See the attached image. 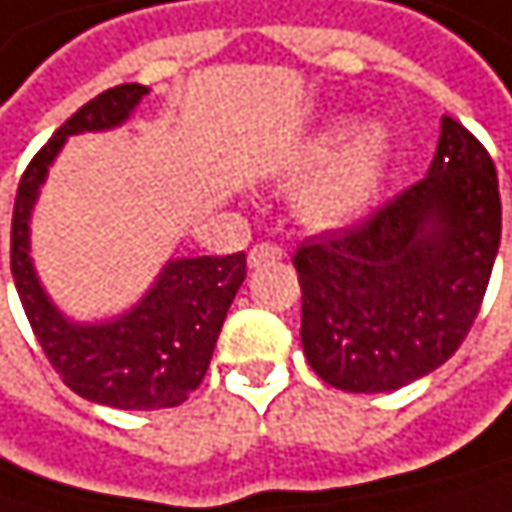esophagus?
Segmentation results:
<instances>
[{"mask_svg": "<svg viewBox=\"0 0 512 512\" xmlns=\"http://www.w3.org/2000/svg\"><path fill=\"white\" fill-rule=\"evenodd\" d=\"M281 257H284V249H281V246H275V243H257V246H252V252H249V266L257 269V266L275 263V260H281Z\"/></svg>", "mask_w": 512, "mask_h": 512, "instance_id": "1", "label": "esophagus"}]
</instances>
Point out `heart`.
Returning a JSON list of instances; mask_svg holds the SVG:
<instances>
[{
	"label": "heart",
	"instance_id": "heart-1",
	"mask_svg": "<svg viewBox=\"0 0 512 512\" xmlns=\"http://www.w3.org/2000/svg\"><path fill=\"white\" fill-rule=\"evenodd\" d=\"M346 122L319 128L302 152V166H322L299 193V210L307 222L334 228L357 219L378 196L390 161V131L381 122H360L346 138Z\"/></svg>",
	"mask_w": 512,
	"mask_h": 512
}]
</instances>
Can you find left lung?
Wrapping results in <instances>:
<instances>
[{"instance_id":"left-lung-1","label":"left lung","mask_w":512,"mask_h":512,"mask_svg":"<svg viewBox=\"0 0 512 512\" xmlns=\"http://www.w3.org/2000/svg\"><path fill=\"white\" fill-rule=\"evenodd\" d=\"M498 243L495 163L472 131L442 117L422 181L366 222L299 246L307 363L346 393H390L434 372L481 310Z\"/></svg>"}]
</instances>
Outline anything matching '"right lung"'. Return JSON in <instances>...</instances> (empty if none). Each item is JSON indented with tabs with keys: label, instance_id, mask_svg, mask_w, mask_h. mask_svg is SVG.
<instances>
[{
	"label": "right lung",
	"instance_id": "add662e5",
	"mask_svg": "<svg viewBox=\"0 0 512 512\" xmlns=\"http://www.w3.org/2000/svg\"><path fill=\"white\" fill-rule=\"evenodd\" d=\"M146 93L143 84H119L78 108L31 158L11 219V275L40 349L72 393L117 410H161L187 401L208 372L225 313L246 278L243 252L178 257L128 313L105 322H72L46 296L28 255L40 184L67 137L117 128Z\"/></svg>",
	"mask_w": 512,
	"mask_h": 512
}]
</instances>
